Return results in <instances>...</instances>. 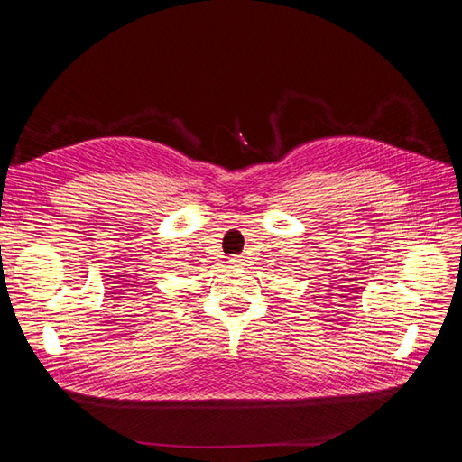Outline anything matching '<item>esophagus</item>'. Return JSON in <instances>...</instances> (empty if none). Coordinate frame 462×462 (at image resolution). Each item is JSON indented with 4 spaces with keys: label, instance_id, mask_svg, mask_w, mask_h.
<instances>
[{
    "label": "esophagus",
    "instance_id": "esophagus-1",
    "mask_svg": "<svg viewBox=\"0 0 462 462\" xmlns=\"http://www.w3.org/2000/svg\"><path fill=\"white\" fill-rule=\"evenodd\" d=\"M241 258H243V256H235V258L229 260V263H231V265H241V263H243Z\"/></svg>",
    "mask_w": 462,
    "mask_h": 462
}]
</instances>
